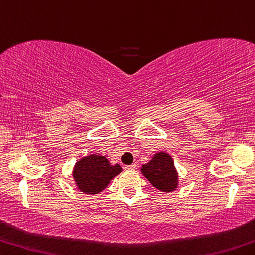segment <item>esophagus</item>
<instances>
[{"instance_id": "34e87169", "label": "esophagus", "mask_w": 255, "mask_h": 255, "mask_svg": "<svg viewBox=\"0 0 255 255\" xmlns=\"http://www.w3.org/2000/svg\"><path fill=\"white\" fill-rule=\"evenodd\" d=\"M135 167H136L135 164H131V165H127L124 168L125 170H135Z\"/></svg>"}]
</instances>
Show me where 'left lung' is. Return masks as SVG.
<instances>
[{"label": "left lung", "mask_w": 255, "mask_h": 255, "mask_svg": "<svg viewBox=\"0 0 255 255\" xmlns=\"http://www.w3.org/2000/svg\"><path fill=\"white\" fill-rule=\"evenodd\" d=\"M141 172L148 181L160 191L170 193L178 187L177 170L173 159L166 152H156L151 160L143 164Z\"/></svg>", "instance_id": "1"}]
</instances>
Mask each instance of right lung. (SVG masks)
<instances>
[{
  "instance_id": "right-lung-1",
  "label": "right lung",
  "mask_w": 255,
  "mask_h": 255,
  "mask_svg": "<svg viewBox=\"0 0 255 255\" xmlns=\"http://www.w3.org/2000/svg\"><path fill=\"white\" fill-rule=\"evenodd\" d=\"M121 172L122 167L119 164L112 165L105 156L92 154L75 164L73 177L82 193L95 195L101 193Z\"/></svg>"
}]
</instances>
